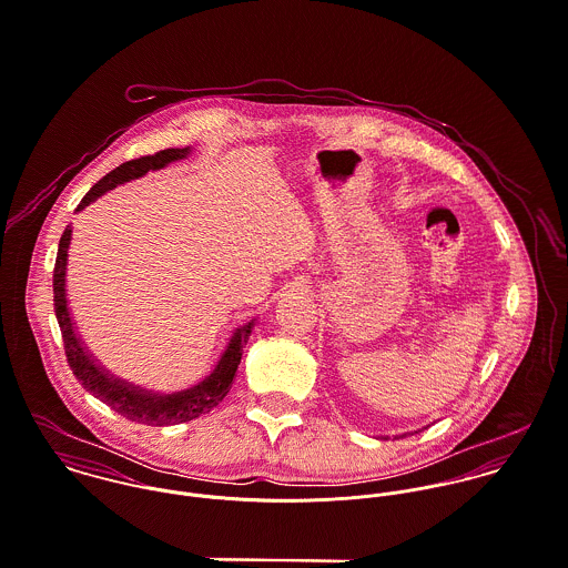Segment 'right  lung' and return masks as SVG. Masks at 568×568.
Wrapping results in <instances>:
<instances>
[{
    "label": "right lung",
    "instance_id": "1",
    "mask_svg": "<svg viewBox=\"0 0 568 568\" xmlns=\"http://www.w3.org/2000/svg\"><path fill=\"white\" fill-rule=\"evenodd\" d=\"M190 153L187 149H165L155 155H146L140 160H131L118 165L111 170L106 176H102L84 196L77 212L84 210L89 203H93L98 196L104 192L113 190L120 183H126L131 179H138L146 174L149 170H160L163 165L176 160H183ZM72 241V227L68 225L61 243H59V253H57V264H54V313L59 320V327L63 334V345H65V356L68 363L79 378L82 387L95 396L100 403L111 406L115 413L122 417L138 422V424H149V426H168V424H181L190 422L203 413H210L232 389L236 369L243 358V347L248 341V334L255 325V320L248 324L236 327L232 334L227 349L223 352L221 361L216 363L214 372L205 376L201 383H196L190 389L176 392V394H155L146 392L142 387H135L131 383H124L120 378H113L104 367H100L93 356L87 352L82 345L81 336L74 327V322L70 317L68 308V295H65V266H68V248Z\"/></svg>",
    "mask_w": 568,
    "mask_h": 568
}]
</instances>
